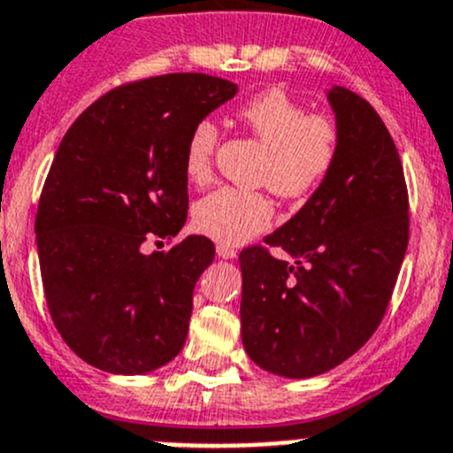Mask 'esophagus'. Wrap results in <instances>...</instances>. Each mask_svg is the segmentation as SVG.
<instances>
[{"label":"esophagus","mask_w":453,"mask_h":453,"mask_svg":"<svg viewBox=\"0 0 453 453\" xmlns=\"http://www.w3.org/2000/svg\"><path fill=\"white\" fill-rule=\"evenodd\" d=\"M218 256L224 260L235 258V249L229 247V244H218Z\"/></svg>","instance_id":"obj_1"}]
</instances>
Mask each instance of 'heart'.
<instances>
[{
  "label": "heart",
  "instance_id": "heart-1",
  "mask_svg": "<svg viewBox=\"0 0 453 453\" xmlns=\"http://www.w3.org/2000/svg\"><path fill=\"white\" fill-rule=\"evenodd\" d=\"M247 130L267 148L258 180L283 197H305L330 175L339 155V130L323 114L294 101L280 89H267L238 111ZM219 130L202 119L193 126L184 150V173L193 184H204L213 173ZM272 199L254 190L222 186L197 199L193 224L199 234L226 244H242L272 224Z\"/></svg>",
  "mask_w": 453,
  "mask_h": 453
}]
</instances>
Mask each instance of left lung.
Segmentation results:
<instances>
[{"label": "left lung", "instance_id": "obj_1", "mask_svg": "<svg viewBox=\"0 0 453 453\" xmlns=\"http://www.w3.org/2000/svg\"><path fill=\"white\" fill-rule=\"evenodd\" d=\"M339 130L330 175L265 244L242 249V346L251 362L292 380L355 355L387 314L409 244L400 155L371 103L327 91ZM283 248L280 261L268 249Z\"/></svg>", "mask_w": 453, "mask_h": 453}]
</instances>
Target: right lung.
I'll return each mask as SVG.
<instances>
[{
	"mask_svg": "<svg viewBox=\"0 0 453 453\" xmlns=\"http://www.w3.org/2000/svg\"><path fill=\"white\" fill-rule=\"evenodd\" d=\"M238 85L206 73L127 82L91 103L60 141L35 215L44 296L65 343L114 375H143L184 348L197 278L215 247L188 235L186 139Z\"/></svg>",
	"mask_w": 453,
	"mask_h": 453,
	"instance_id": "obj_1",
	"label": "right lung"
}]
</instances>
